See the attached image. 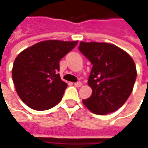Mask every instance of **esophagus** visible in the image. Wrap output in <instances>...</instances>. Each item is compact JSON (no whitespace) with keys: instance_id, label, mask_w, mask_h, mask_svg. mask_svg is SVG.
<instances>
[{"instance_id":"obj_1","label":"esophagus","mask_w":148,"mask_h":148,"mask_svg":"<svg viewBox=\"0 0 148 148\" xmlns=\"http://www.w3.org/2000/svg\"><path fill=\"white\" fill-rule=\"evenodd\" d=\"M74 86H77V87H80V86H82V82H75V83H74Z\"/></svg>"}]
</instances>
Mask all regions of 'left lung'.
I'll list each match as a JSON object with an SVG mask.
<instances>
[{"mask_svg":"<svg viewBox=\"0 0 148 148\" xmlns=\"http://www.w3.org/2000/svg\"><path fill=\"white\" fill-rule=\"evenodd\" d=\"M78 48L92 64L88 78L92 93L89 98L82 100L84 105L98 115L118 110L128 99L137 78L132 58L108 43L82 41Z\"/></svg>","mask_w":148,"mask_h":148,"instance_id":"left-lung-1","label":"left lung"}]
</instances>
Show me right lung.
<instances>
[{
    "label": "right lung",
    "instance_id": "add662e5",
    "mask_svg": "<svg viewBox=\"0 0 148 148\" xmlns=\"http://www.w3.org/2000/svg\"><path fill=\"white\" fill-rule=\"evenodd\" d=\"M77 44V41H41L16 56L12 79L20 98L28 107L48 110L62 100L67 84L58 73L59 62Z\"/></svg>",
    "mask_w": 148,
    "mask_h": 148
}]
</instances>
